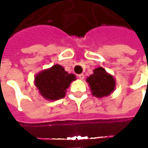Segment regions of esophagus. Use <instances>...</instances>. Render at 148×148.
Here are the masks:
<instances>
[{"label": "esophagus", "mask_w": 148, "mask_h": 148, "mask_svg": "<svg viewBox=\"0 0 148 148\" xmlns=\"http://www.w3.org/2000/svg\"><path fill=\"white\" fill-rule=\"evenodd\" d=\"M77 77H78V78H79V79L82 80V79H84V74H78V75H77Z\"/></svg>", "instance_id": "obj_1"}]
</instances>
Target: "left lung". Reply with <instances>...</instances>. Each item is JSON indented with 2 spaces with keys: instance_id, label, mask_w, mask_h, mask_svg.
Here are the masks:
<instances>
[{
  "instance_id": "obj_1",
  "label": "left lung",
  "mask_w": 148,
  "mask_h": 148,
  "mask_svg": "<svg viewBox=\"0 0 148 148\" xmlns=\"http://www.w3.org/2000/svg\"><path fill=\"white\" fill-rule=\"evenodd\" d=\"M86 82L90 85L92 94L99 98L110 95L116 86L114 77L102 67L93 70V74L87 77Z\"/></svg>"
}]
</instances>
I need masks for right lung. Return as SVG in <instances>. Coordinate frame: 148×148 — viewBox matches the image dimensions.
Here are the masks:
<instances>
[{
    "instance_id": "add662e5",
    "label": "right lung",
    "mask_w": 148,
    "mask_h": 148,
    "mask_svg": "<svg viewBox=\"0 0 148 148\" xmlns=\"http://www.w3.org/2000/svg\"><path fill=\"white\" fill-rule=\"evenodd\" d=\"M75 79L74 74H68L62 66L56 64L36 74L35 85L45 99L55 101L64 97L66 89Z\"/></svg>"
}]
</instances>
